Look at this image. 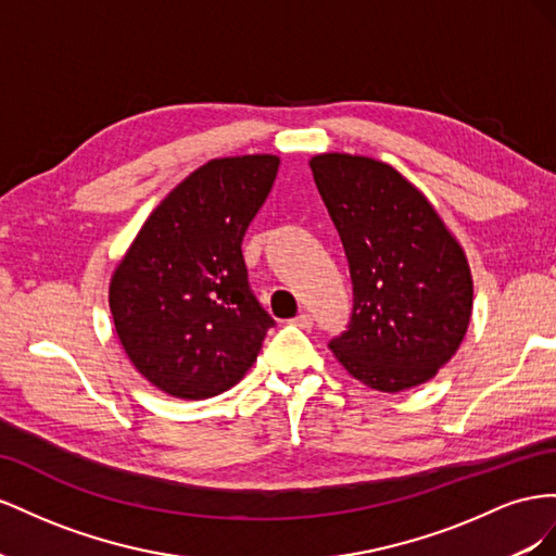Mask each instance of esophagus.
I'll use <instances>...</instances> for the list:
<instances>
[{
    "label": "esophagus",
    "instance_id": "esophagus-1",
    "mask_svg": "<svg viewBox=\"0 0 556 556\" xmlns=\"http://www.w3.org/2000/svg\"><path fill=\"white\" fill-rule=\"evenodd\" d=\"M293 324L295 326H300V328H312V324H314V319H312V314L309 312H300L295 319H293Z\"/></svg>",
    "mask_w": 556,
    "mask_h": 556
}]
</instances>
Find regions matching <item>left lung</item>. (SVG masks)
Wrapping results in <instances>:
<instances>
[{
  "instance_id": "left-lung-1",
  "label": "left lung",
  "mask_w": 556,
  "mask_h": 556,
  "mask_svg": "<svg viewBox=\"0 0 556 556\" xmlns=\"http://www.w3.org/2000/svg\"><path fill=\"white\" fill-rule=\"evenodd\" d=\"M309 167L354 287L352 319L328 346L370 389L399 393L428 382L470 324L472 277L462 244L391 165L321 153Z\"/></svg>"
}]
</instances>
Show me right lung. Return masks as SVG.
I'll list each match as a JSON object with an SVG mask.
<instances>
[{
    "label": "right lung",
    "instance_id": "right-lung-1",
    "mask_svg": "<svg viewBox=\"0 0 556 556\" xmlns=\"http://www.w3.org/2000/svg\"><path fill=\"white\" fill-rule=\"evenodd\" d=\"M279 169L277 155L216 157L157 204L109 283L125 354L184 401L235 387L275 321L249 289L242 240Z\"/></svg>",
    "mask_w": 556,
    "mask_h": 556
}]
</instances>
